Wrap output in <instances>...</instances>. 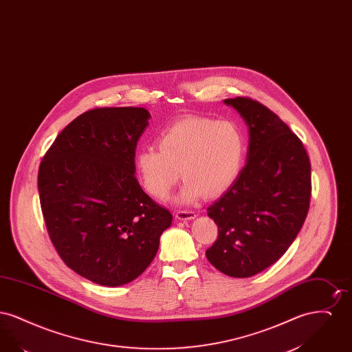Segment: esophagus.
I'll list each match as a JSON object with an SVG mask.
<instances>
[{"mask_svg":"<svg viewBox=\"0 0 352 352\" xmlns=\"http://www.w3.org/2000/svg\"><path fill=\"white\" fill-rule=\"evenodd\" d=\"M197 217V214L194 211L190 210H179L175 212V218L178 220H191Z\"/></svg>","mask_w":352,"mask_h":352,"instance_id":"esophagus-1","label":"esophagus"}]
</instances>
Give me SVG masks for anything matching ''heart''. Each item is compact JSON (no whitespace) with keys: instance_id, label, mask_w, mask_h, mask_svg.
Masks as SVG:
<instances>
[{"instance_id":"1","label":"heart","mask_w":352,"mask_h":352,"mask_svg":"<svg viewBox=\"0 0 352 352\" xmlns=\"http://www.w3.org/2000/svg\"><path fill=\"white\" fill-rule=\"evenodd\" d=\"M245 138L232 121L192 118L173 125L160 145L137 151L135 168L144 188L165 199L182 177L187 184L178 201H197L201 194L218 197L237 179L244 161Z\"/></svg>"}]
</instances>
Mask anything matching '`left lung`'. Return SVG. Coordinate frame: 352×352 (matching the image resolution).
<instances>
[{"instance_id":"left-lung-1","label":"left lung","mask_w":352,"mask_h":352,"mask_svg":"<svg viewBox=\"0 0 352 352\" xmlns=\"http://www.w3.org/2000/svg\"><path fill=\"white\" fill-rule=\"evenodd\" d=\"M250 129L247 164L207 211L218 239L206 251L221 273L245 278L274 264L300 232L311 195V165L301 140L264 104L226 99Z\"/></svg>"}]
</instances>
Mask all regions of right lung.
I'll return each mask as SVG.
<instances>
[{
	"label": "right lung",
	"instance_id": "add662e5",
	"mask_svg": "<svg viewBox=\"0 0 352 352\" xmlns=\"http://www.w3.org/2000/svg\"><path fill=\"white\" fill-rule=\"evenodd\" d=\"M149 118L135 107L87 111L58 134L39 165L51 243L68 268L95 284L135 280L171 226L170 211L134 175L137 142Z\"/></svg>",
	"mask_w": 352,
	"mask_h": 352
}]
</instances>
